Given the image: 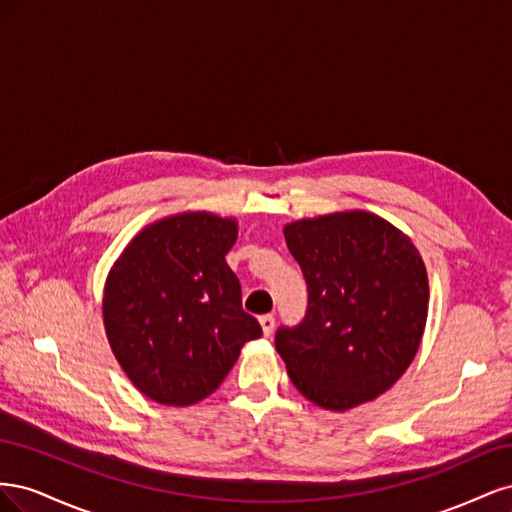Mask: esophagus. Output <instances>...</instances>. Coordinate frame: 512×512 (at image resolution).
<instances>
[{
    "instance_id": "34e87169",
    "label": "esophagus",
    "mask_w": 512,
    "mask_h": 512,
    "mask_svg": "<svg viewBox=\"0 0 512 512\" xmlns=\"http://www.w3.org/2000/svg\"><path fill=\"white\" fill-rule=\"evenodd\" d=\"M258 322H260V327H262V333H265L267 337L273 333V329H275V318H273V314H265V316H260L258 318Z\"/></svg>"
}]
</instances>
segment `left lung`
<instances>
[{
    "label": "left lung",
    "mask_w": 512,
    "mask_h": 512,
    "mask_svg": "<svg viewBox=\"0 0 512 512\" xmlns=\"http://www.w3.org/2000/svg\"><path fill=\"white\" fill-rule=\"evenodd\" d=\"M284 237L307 284L305 318L275 333L292 384L333 412L389 391L427 322V269L414 243L367 211L292 222Z\"/></svg>",
    "instance_id": "1"
}]
</instances>
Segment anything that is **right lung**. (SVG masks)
Wrapping results in <instances>:
<instances>
[{"instance_id": "obj_1", "label": "right lung", "mask_w": 512, "mask_h": 512, "mask_svg": "<svg viewBox=\"0 0 512 512\" xmlns=\"http://www.w3.org/2000/svg\"><path fill=\"white\" fill-rule=\"evenodd\" d=\"M235 241L237 220L205 211L170 215L138 232L108 273V344L136 389L158 404L205 399L243 344L262 335L226 265Z\"/></svg>"}]
</instances>
